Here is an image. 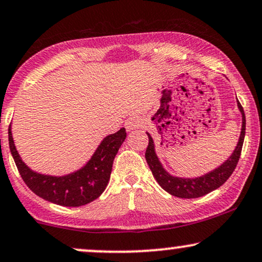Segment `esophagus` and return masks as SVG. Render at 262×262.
Masks as SVG:
<instances>
[{
  "label": "esophagus",
  "mask_w": 262,
  "mask_h": 262,
  "mask_svg": "<svg viewBox=\"0 0 262 262\" xmlns=\"http://www.w3.org/2000/svg\"><path fill=\"white\" fill-rule=\"evenodd\" d=\"M140 125V119L138 117H129L124 123V127L128 132L134 130V129H138Z\"/></svg>",
  "instance_id": "esophagus-1"
}]
</instances>
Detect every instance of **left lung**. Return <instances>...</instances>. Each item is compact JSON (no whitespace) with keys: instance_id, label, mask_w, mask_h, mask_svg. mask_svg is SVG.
<instances>
[{"instance_id":"obj_1","label":"left lung","mask_w":262,"mask_h":262,"mask_svg":"<svg viewBox=\"0 0 262 262\" xmlns=\"http://www.w3.org/2000/svg\"><path fill=\"white\" fill-rule=\"evenodd\" d=\"M238 108L242 113L243 122L241 137H239L238 144L237 146H235L234 151H233L232 155L229 156V159L226 160L221 166L198 178H181L169 174V173L163 168L159 157L156 155L155 144H154L152 138H151V135L149 133H146L147 137H149V145H147L146 152H145V159H146V162L150 167L151 172H152L154 177H155L157 183L161 185L163 190H166L167 193L173 195V196L182 198V199H194V198H200L209 194L210 191L220 188L223 183L227 182V179L231 177L233 171H234L235 167H237L245 137V115L244 110H243L239 101Z\"/></svg>"}]
</instances>
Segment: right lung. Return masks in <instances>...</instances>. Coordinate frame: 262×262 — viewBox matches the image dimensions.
Instances as JSON below:
<instances>
[{"label":"right lung","mask_w":262,"mask_h":262,"mask_svg":"<svg viewBox=\"0 0 262 262\" xmlns=\"http://www.w3.org/2000/svg\"><path fill=\"white\" fill-rule=\"evenodd\" d=\"M125 137L127 133L124 128L119 129L117 133L107 135L86 165L73 173L56 177L31 171L21 161L15 149L11 125L8 128L9 149L25 184L37 196L50 203L69 207L89 204L103 193L111 176L113 160L125 140Z\"/></svg>","instance_id":"add662e5"}]
</instances>
